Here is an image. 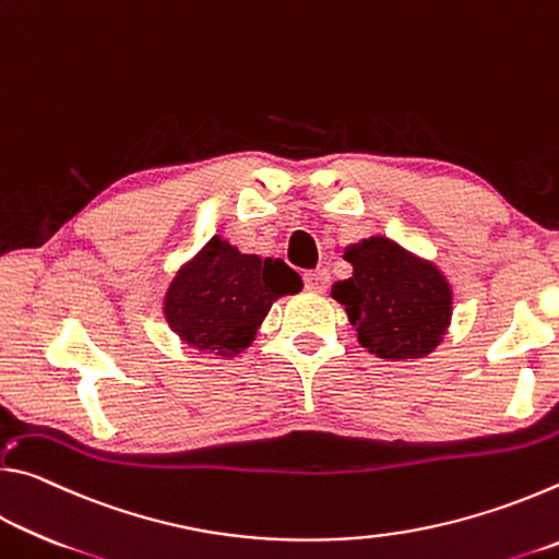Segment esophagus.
Wrapping results in <instances>:
<instances>
[{"mask_svg":"<svg viewBox=\"0 0 559 559\" xmlns=\"http://www.w3.org/2000/svg\"><path fill=\"white\" fill-rule=\"evenodd\" d=\"M330 286V273L325 269H316L306 273V288L310 293H325Z\"/></svg>","mask_w":559,"mask_h":559,"instance_id":"1","label":"esophagus"}]
</instances>
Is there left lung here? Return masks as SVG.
<instances>
[{
	"label": "left lung",
	"instance_id": "1",
	"mask_svg": "<svg viewBox=\"0 0 559 559\" xmlns=\"http://www.w3.org/2000/svg\"><path fill=\"white\" fill-rule=\"evenodd\" d=\"M353 276L330 290L367 353L390 362L419 359L441 345L453 316V288L437 263L386 236L349 246Z\"/></svg>",
	"mask_w": 559,
	"mask_h": 559
}]
</instances>
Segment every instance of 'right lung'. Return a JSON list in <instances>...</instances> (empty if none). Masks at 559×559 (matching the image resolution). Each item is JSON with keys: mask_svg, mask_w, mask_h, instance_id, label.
<instances>
[{"mask_svg": "<svg viewBox=\"0 0 559 559\" xmlns=\"http://www.w3.org/2000/svg\"><path fill=\"white\" fill-rule=\"evenodd\" d=\"M300 288L298 273L281 259L241 253L216 234L177 269L165 293L163 316L192 349L236 357L257 340L273 302Z\"/></svg>", "mask_w": 559, "mask_h": 559, "instance_id": "add662e5", "label": "right lung"}]
</instances>
